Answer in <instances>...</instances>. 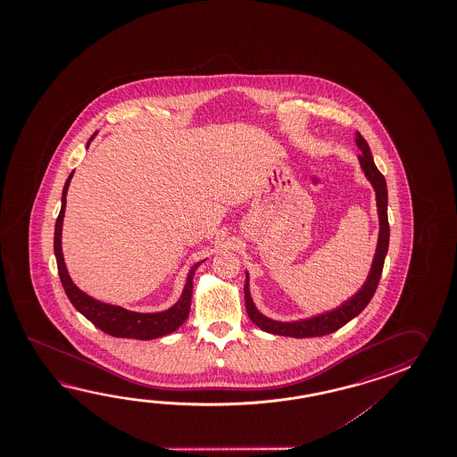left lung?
<instances>
[{"label": "left lung", "instance_id": "8db88e82", "mask_svg": "<svg viewBox=\"0 0 457 457\" xmlns=\"http://www.w3.org/2000/svg\"><path fill=\"white\" fill-rule=\"evenodd\" d=\"M356 145L361 150L360 165L361 170L364 171V176L368 178L370 186L374 187L376 193V204H378V215H379V237H378V246L372 258L370 274L366 278L364 284L361 286L360 291L354 295H351L348 301L343 302L337 309L333 311L323 312L319 315H313L309 319H301V320L279 321L272 320L270 317L262 315V312L256 309L254 302L250 294V276L246 272V282H245V305L250 320L260 327L262 331H268L272 335H281V337H292V338H313V337H323L330 335L333 331L338 330L343 325L358 317L361 312L366 309L370 303L374 292L378 289L380 274L384 268V260L388 250V237H390V228H388L387 219V183L386 178L382 176L378 166L370 155V148L364 137L360 132H356Z\"/></svg>", "mask_w": 457, "mask_h": 457}]
</instances>
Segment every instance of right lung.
Masks as SVG:
<instances>
[{
  "label": "right lung",
  "mask_w": 457,
  "mask_h": 457,
  "mask_svg": "<svg viewBox=\"0 0 457 457\" xmlns=\"http://www.w3.org/2000/svg\"><path fill=\"white\" fill-rule=\"evenodd\" d=\"M96 134L97 132H95L87 140V148ZM73 173H75V170L70 173L69 179L65 181L63 191H62V207H60L57 222H55V237H54V252L57 258L60 281L65 289V294L69 295L70 302L99 330L104 331L111 337H116V338L155 340V338L165 337V335L178 330L189 315L191 297H193V278H195L197 266L204 260L191 266V270L187 272V278H186L185 289L181 292L179 299L175 305H171L166 311L142 313V312L127 311L124 307L93 299L91 295L81 291L77 284L71 281L67 264L63 260V253H62V227H63V217H65V207H67V193H69L70 181L73 178Z\"/></svg>",
  "instance_id": "add662e5"
}]
</instances>
